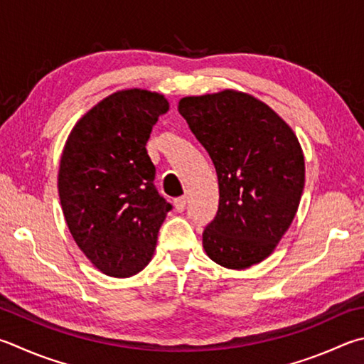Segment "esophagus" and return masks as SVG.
<instances>
[{
	"label": "esophagus",
	"mask_w": 364,
	"mask_h": 364,
	"mask_svg": "<svg viewBox=\"0 0 364 364\" xmlns=\"http://www.w3.org/2000/svg\"><path fill=\"white\" fill-rule=\"evenodd\" d=\"M175 208L176 211H184V208H186V197H178V199H175Z\"/></svg>",
	"instance_id": "esophagus-1"
}]
</instances>
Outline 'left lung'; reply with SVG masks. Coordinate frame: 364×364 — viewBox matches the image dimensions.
I'll list each match as a JSON object with an SVG mask.
<instances>
[{
    "mask_svg": "<svg viewBox=\"0 0 364 364\" xmlns=\"http://www.w3.org/2000/svg\"><path fill=\"white\" fill-rule=\"evenodd\" d=\"M178 109L218 175L220 205L203 229L205 251L228 269L261 262L299 207L306 175L299 141L267 105L242 92L186 97Z\"/></svg>",
    "mask_w": 364,
    "mask_h": 364,
    "instance_id": "obj_1",
    "label": "left lung"
}]
</instances>
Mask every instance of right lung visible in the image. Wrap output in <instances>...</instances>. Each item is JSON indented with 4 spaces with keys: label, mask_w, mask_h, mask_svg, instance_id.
Wrapping results in <instances>:
<instances>
[{
    "label": "right lung",
    "mask_w": 364,
    "mask_h": 364,
    "mask_svg": "<svg viewBox=\"0 0 364 364\" xmlns=\"http://www.w3.org/2000/svg\"><path fill=\"white\" fill-rule=\"evenodd\" d=\"M167 111L159 94L117 92L81 117L65 144L58 170L65 220L82 253L109 277L146 267L171 210L154 186L146 151L153 125Z\"/></svg>",
    "instance_id": "1"
}]
</instances>
